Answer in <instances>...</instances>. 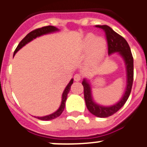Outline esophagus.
Returning a JSON list of instances; mask_svg holds the SVG:
<instances>
[{"label": "esophagus", "instance_id": "34e87169", "mask_svg": "<svg viewBox=\"0 0 147 147\" xmlns=\"http://www.w3.org/2000/svg\"><path fill=\"white\" fill-rule=\"evenodd\" d=\"M74 81H79L81 79V74H75V75H74Z\"/></svg>", "mask_w": 147, "mask_h": 147}]
</instances>
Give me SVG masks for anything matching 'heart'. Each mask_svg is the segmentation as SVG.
<instances>
[{
    "mask_svg": "<svg viewBox=\"0 0 147 147\" xmlns=\"http://www.w3.org/2000/svg\"><path fill=\"white\" fill-rule=\"evenodd\" d=\"M85 46L87 49H91L93 59L99 61L104 56L106 50V42L101 37L96 38L93 34H88L85 40Z\"/></svg>",
    "mask_w": 147,
    "mask_h": 147,
    "instance_id": "1",
    "label": "heart"
}]
</instances>
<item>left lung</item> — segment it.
<instances>
[{"instance_id":"left-lung-1","label":"left lung","mask_w":147,"mask_h":147,"mask_svg":"<svg viewBox=\"0 0 147 147\" xmlns=\"http://www.w3.org/2000/svg\"><path fill=\"white\" fill-rule=\"evenodd\" d=\"M95 27L102 29L105 33L109 54L119 52L121 55L126 63V71H127V86H126V92L123 94L122 98L117 104L111 107H102L94 103L91 97V91L89 84L85 79L83 81L82 85L84 86V99L87 109L91 114L96 117L105 118L117 113L124 105L130 95L134 80V59L131 52L130 47L127 41L122 36L116 33L109 26L106 25L104 26L98 25L95 26Z\"/></svg>"}]
</instances>
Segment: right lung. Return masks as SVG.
Segmentation results:
<instances>
[{"mask_svg":"<svg viewBox=\"0 0 147 147\" xmlns=\"http://www.w3.org/2000/svg\"><path fill=\"white\" fill-rule=\"evenodd\" d=\"M56 30H58V28H56V27L52 26H44V27L42 28H36L35 30H32L31 32H30L29 33H28L26 36L22 39L21 42L19 43V44L18 45L17 48L16 49L15 51H14L13 55L16 54L17 51H18L19 49H21L23 46H24L26 43H28V42H30V40H33V38H36V37L38 36H40L41 35L43 34H46V33H51V32L56 31ZM73 81L74 79H71L69 82V84H68L67 86L65 88L64 91H63V94H62V101H61V104L60 107H59V109L54 112L53 114H50V115L48 116H45V117H37L38 119L43 120V121H49V120H51V119H54L57 118L58 117L61 115L63 112V109L65 108V104H66V101L67 99V96L68 94H69V91L71 89V84H73Z\"/></svg>","mask_w":147,"mask_h":147,"instance_id":"right-lung-1","label":"right lung"}]
</instances>
